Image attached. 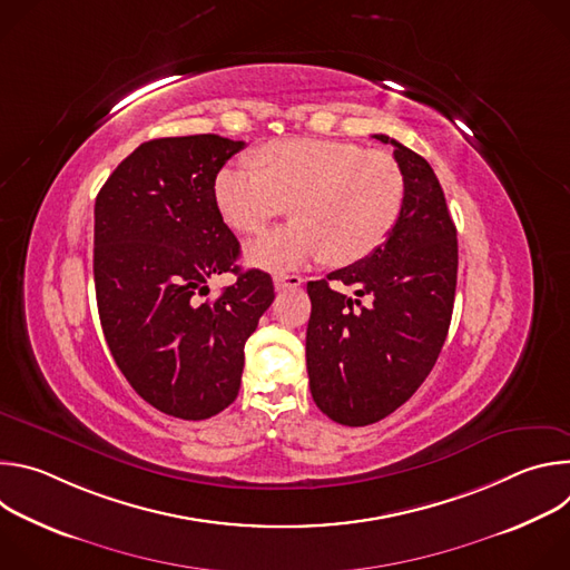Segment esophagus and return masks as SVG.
Returning a JSON list of instances; mask_svg holds the SVG:
<instances>
[{
  "label": "esophagus",
  "instance_id": "esophagus-1",
  "mask_svg": "<svg viewBox=\"0 0 570 570\" xmlns=\"http://www.w3.org/2000/svg\"><path fill=\"white\" fill-rule=\"evenodd\" d=\"M273 282H275V288H277V291H286V288H297V286H302L304 279H302L299 275H282V273H279V275H275Z\"/></svg>",
  "mask_w": 570,
  "mask_h": 570
}]
</instances>
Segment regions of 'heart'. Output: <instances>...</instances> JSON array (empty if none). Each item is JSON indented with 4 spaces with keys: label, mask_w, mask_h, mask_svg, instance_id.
Wrapping results in <instances>:
<instances>
[{
    "label": "heart",
    "mask_w": 570,
    "mask_h": 570,
    "mask_svg": "<svg viewBox=\"0 0 570 570\" xmlns=\"http://www.w3.org/2000/svg\"><path fill=\"white\" fill-rule=\"evenodd\" d=\"M262 169L227 165L214 200L229 227L262 232L291 203L293 223L253 240L248 262L291 271L327 259L338 266L370 257L394 229L405 185L396 161L347 141L291 137L262 148Z\"/></svg>",
    "instance_id": "heart-1"
}]
</instances>
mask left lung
Masks as SVG:
<instances>
[{"instance_id": "left-lung-1", "label": "left lung", "mask_w": 570, "mask_h": 570, "mask_svg": "<svg viewBox=\"0 0 570 570\" xmlns=\"http://www.w3.org/2000/svg\"><path fill=\"white\" fill-rule=\"evenodd\" d=\"M374 137L394 146L403 176L399 220L370 257L306 284L311 394L343 426L374 424L417 392L446 341L458 282V234L435 171L396 139Z\"/></svg>"}]
</instances>
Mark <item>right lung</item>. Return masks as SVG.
Wrapping results in <instances>:
<instances>
[{"mask_svg": "<svg viewBox=\"0 0 570 570\" xmlns=\"http://www.w3.org/2000/svg\"><path fill=\"white\" fill-rule=\"evenodd\" d=\"M243 141L161 137L137 146L95 203V286L101 327L126 381L153 409L207 420L236 399L243 347L275 299L264 271L234 266L214 180ZM237 282L203 303L206 279Z\"/></svg>", "mask_w": 570, "mask_h": 570, "instance_id": "add662e5", "label": "right lung"}]
</instances>
